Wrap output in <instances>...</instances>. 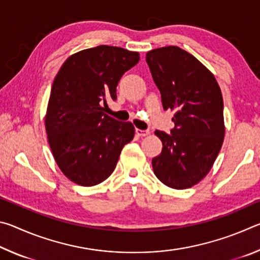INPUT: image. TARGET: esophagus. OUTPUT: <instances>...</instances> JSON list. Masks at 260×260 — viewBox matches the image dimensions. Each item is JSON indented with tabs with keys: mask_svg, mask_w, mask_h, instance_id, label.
<instances>
[{
	"mask_svg": "<svg viewBox=\"0 0 260 260\" xmlns=\"http://www.w3.org/2000/svg\"><path fill=\"white\" fill-rule=\"evenodd\" d=\"M135 132H136V134L140 135V136H147V135L150 134V131H149V129H139V128H136Z\"/></svg>",
	"mask_w": 260,
	"mask_h": 260,
	"instance_id": "obj_1",
	"label": "esophagus"
}]
</instances>
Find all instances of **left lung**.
<instances>
[{"instance_id":"left-lung-1","label":"left lung","mask_w":260,"mask_h":260,"mask_svg":"<svg viewBox=\"0 0 260 260\" xmlns=\"http://www.w3.org/2000/svg\"><path fill=\"white\" fill-rule=\"evenodd\" d=\"M146 60L162 109L175 112L170 134L155 132L162 149L152 158L153 172L167 187L190 188L208 174L222 146L221 90L213 74L179 47L153 49Z\"/></svg>"}]
</instances>
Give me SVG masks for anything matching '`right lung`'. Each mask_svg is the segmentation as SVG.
I'll list each match as a JSON object with an SVG mask.
<instances>
[{"label":"right lung","instance_id":"add662e5","mask_svg":"<svg viewBox=\"0 0 260 260\" xmlns=\"http://www.w3.org/2000/svg\"><path fill=\"white\" fill-rule=\"evenodd\" d=\"M138 52L99 46L65 60L52 83L46 131L57 165L71 181L90 187L116 169L120 152L134 138L132 122L105 114L117 100V85L139 63Z\"/></svg>","mask_w":260,"mask_h":260}]
</instances>
